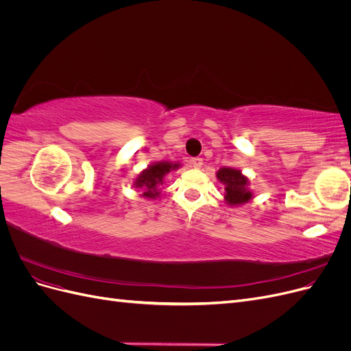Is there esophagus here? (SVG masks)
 <instances>
[{"label": "esophagus", "instance_id": "esophagus-1", "mask_svg": "<svg viewBox=\"0 0 351 351\" xmlns=\"http://www.w3.org/2000/svg\"><path fill=\"white\" fill-rule=\"evenodd\" d=\"M190 164H192L195 168H200L202 165H204V159H202V158H192V159H190Z\"/></svg>", "mask_w": 351, "mask_h": 351}]
</instances>
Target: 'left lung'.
Segmentation results:
<instances>
[{
    "label": "left lung",
    "mask_w": 351,
    "mask_h": 351,
    "mask_svg": "<svg viewBox=\"0 0 351 351\" xmlns=\"http://www.w3.org/2000/svg\"><path fill=\"white\" fill-rule=\"evenodd\" d=\"M217 177L226 186V200L228 205H241L252 199V193L247 190L249 180L239 169L227 167L219 168Z\"/></svg>",
    "instance_id": "obj_1"
}]
</instances>
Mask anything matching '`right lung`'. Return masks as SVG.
<instances>
[{
  "instance_id": "add662e5",
  "label": "right lung",
  "mask_w": 351,
  "mask_h": 351,
  "mask_svg": "<svg viewBox=\"0 0 351 351\" xmlns=\"http://www.w3.org/2000/svg\"><path fill=\"white\" fill-rule=\"evenodd\" d=\"M178 164H171V162H156L151 165L142 174L137 177L134 186L137 189H141L143 192V196L147 199H155L159 196V187L164 183V176L169 173V169H177Z\"/></svg>"
}]
</instances>
